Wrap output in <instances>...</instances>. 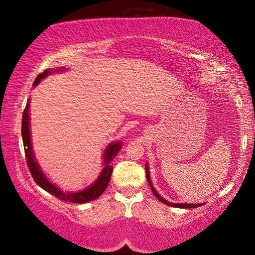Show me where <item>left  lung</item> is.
I'll return each mask as SVG.
<instances>
[{
	"label": "left lung",
	"instance_id": "1",
	"mask_svg": "<svg viewBox=\"0 0 255 255\" xmlns=\"http://www.w3.org/2000/svg\"><path fill=\"white\" fill-rule=\"evenodd\" d=\"M145 170H146V178H147V182H148V184H150V187H151V189H152V193H153L154 197H156L159 201H162L163 204L169 205V206H172V207H178V209H194V207L201 206V205H203V204H175V203H170V201H166L164 198L160 197V195L158 194V192L156 191V189H154L153 184H152V182H151L150 169H148V164H147V163H146Z\"/></svg>",
	"mask_w": 255,
	"mask_h": 255
}]
</instances>
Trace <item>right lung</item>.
Listing matches in <instances>:
<instances>
[{
	"label": "right lung",
	"instance_id": "add662e5",
	"mask_svg": "<svg viewBox=\"0 0 255 255\" xmlns=\"http://www.w3.org/2000/svg\"><path fill=\"white\" fill-rule=\"evenodd\" d=\"M64 71V67L60 69H46L43 73H40L38 75L36 80H34L33 86H37L40 83V80L44 78L48 77L51 73L56 72H62ZM21 134H22V142H24V148H25V156L26 160H27L28 169L33 177V180L36 181V183L40 188H43L44 191L49 192L50 194L55 195V197L61 199L63 201H69V203H75V204H85L89 203V201L95 200L101 197L103 194V192L107 189L108 184L110 182L111 174H113V165L111 162L114 160V158L116 157V154L119 153V151L121 150L122 142L115 141L111 142L110 145H108V147L104 150L103 153V169H102L101 174L97 180L95 181L91 186L87 188L81 189L78 192H68V191H62L60 187L56 186L55 183H52L48 177L45 176L42 169H40L39 164H38L36 156L33 153V148H32V142H31V130H30V101H27L26 108L22 114V124H21Z\"/></svg>",
	"mask_w": 255,
	"mask_h": 255
}]
</instances>
